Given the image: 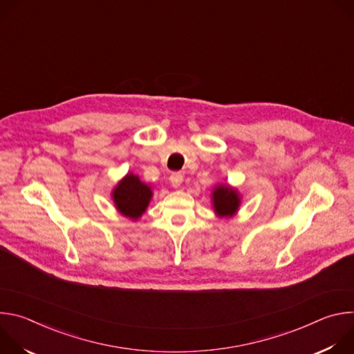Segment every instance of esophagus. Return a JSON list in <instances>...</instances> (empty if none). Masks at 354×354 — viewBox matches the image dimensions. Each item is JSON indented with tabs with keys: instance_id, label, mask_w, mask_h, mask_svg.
<instances>
[{
	"instance_id": "obj_1",
	"label": "esophagus",
	"mask_w": 354,
	"mask_h": 354,
	"mask_svg": "<svg viewBox=\"0 0 354 354\" xmlns=\"http://www.w3.org/2000/svg\"><path fill=\"white\" fill-rule=\"evenodd\" d=\"M169 182L172 183L174 187H179L182 185V182H183V176L179 172H175V174H172L169 176Z\"/></svg>"
}]
</instances>
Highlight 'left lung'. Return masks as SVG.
Instances as JSON below:
<instances>
[{"mask_svg": "<svg viewBox=\"0 0 354 354\" xmlns=\"http://www.w3.org/2000/svg\"><path fill=\"white\" fill-rule=\"evenodd\" d=\"M242 205V196L236 187L228 183L214 186L212 192V206L218 218H232Z\"/></svg>", "mask_w": 354, "mask_h": 354, "instance_id": "8db88e82", "label": "left lung"}]
</instances>
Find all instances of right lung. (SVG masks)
Returning a JSON list of instances; mask_svg holds the SVG:
<instances>
[{"instance_id":"add662e5","label":"right lung","mask_w":354,"mask_h":354,"mask_svg":"<svg viewBox=\"0 0 354 354\" xmlns=\"http://www.w3.org/2000/svg\"><path fill=\"white\" fill-rule=\"evenodd\" d=\"M111 196L116 210L123 217L137 221L147 212L154 193L153 186L147 185L140 176L129 172L112 189Z\"/></svg>"}]
</instances>
